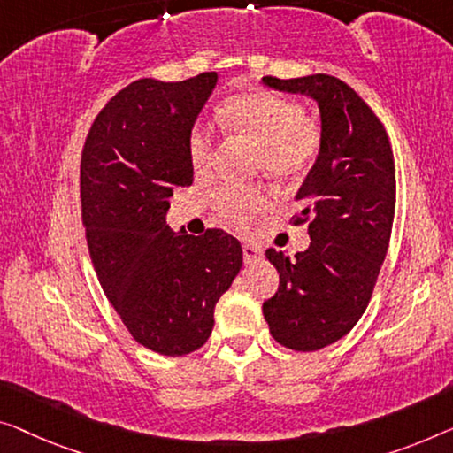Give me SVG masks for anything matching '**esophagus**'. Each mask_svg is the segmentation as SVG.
Segmentation results:
<instances>
[{
  "label": "esophagus",
  "instance_id": "1",
  "mask_svg": "<svg viewBox=\"0 0 453 453\" xmlns=\"http://www.w3.org/2000/svg\"><path fill=\"white\" fill-rule=\"evenodd\" d=\"M242 252H244V260L250 265V262H254V260L260 258L262 248L256 246V244H244V246H242Z\"/></svg>",
  "mask_w": 453,
  "mask_h": 453
}]
</instances>
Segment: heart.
Segmentation results:
<instances>
[{"label":"heart","mask_w":453,"mask_h":453,"mask_svg":"<svg viewBox=\"0 0 453 453\" xmlns=\"http://www.w3.org/2000/svg\"><path fill=\"white\" fill-rule=\"evenodd\" d=\"M221 118L235 138L260 152L262 168L279 180L303 177L319 152V127L303 118L299 105L273 93L254 91L227 99ZM213 152L211 130L197 124L188 136V160L195 173L203 174L211 168ZM265 205L266 197L258 188L221 187L213 193V209L234 227L244 226Z\"/></svg>","instance_id":"obj_1"}]
</instances>
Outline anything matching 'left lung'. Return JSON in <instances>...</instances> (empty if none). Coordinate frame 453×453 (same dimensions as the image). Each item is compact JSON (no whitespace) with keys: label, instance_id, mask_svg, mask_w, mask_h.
Wrapping results in <instances>:
<instances>
[{"label":"left lung","instance_id":"8db88e82","mask_svg":"<svg viewBox=\"0 0 453 453\" xmlns=\"http://www.w3.org/2000/svg\"><path fill=\"white\" fill-rule=\"evenodd\" d=\"M319 107L321 146L295 195L311 244L291 260L266 250L279 291L262 305L280 346L315 352L340 340L366 311L395 218V162L387 132L352 87L332 75L262 77Z\"/></svg>","mask_w":453,"mask_h":453}]
</instances>
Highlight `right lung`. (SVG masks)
Here are the masks:
<instances>
[{
	"label": "right lung",
	"instance_id": "right-lung-1",
	"mask_svg": "<svg viewBox=\"0 0 453 453\" xmlns=\"http://www.w3.org/2000/svg\"><path fill=\"white\" fill-rule=\"evenodd\" d=\"M215 85L218 73L127 85L93 121L81 157V207L101 288L134 340L162 356L203 346L244 260L224 229L188 235L166 226L173 191L193 183L188 136Z\"/></svg>",
	"mask_w": 453,
	"mask_h": 453
}]
</instances>
